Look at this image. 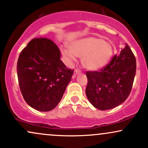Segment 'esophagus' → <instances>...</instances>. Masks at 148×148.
<instances>
[{
	"label": "esophagus",
	"instance_id": "obj_1",
	"mask_svg": "<svg viewBox=\"0 0 148 148\" xmlns=\"http://www.w3.org/2000/svg\"><path fill=\"white\" fill-rule=\"evenodd\" d=\"M79 73H80V71L79 70V69H76L74 71V73H73V77H75L76 76V75H77V74H79Z\"/></svg>",
	"mask_w": 148,
	"mask_h": 148
}]
</instances>
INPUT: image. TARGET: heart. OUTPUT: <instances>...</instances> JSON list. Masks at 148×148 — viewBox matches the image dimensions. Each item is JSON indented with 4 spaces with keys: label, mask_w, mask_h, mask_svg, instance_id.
<instances>
[{
    "label": "heart",
    "mask_w": 148,
    "mask_h": 148,
    "mask_svg": "<svg viewBox=\"0 0 148 148\" xmlns=\"http://www.w3.org/2000/svg\"><path fill=\"white\" fill-rule=\"evenodd\" d=\"M64 58L72 62L76 56L82 57V64L85 69L97 71L107 65L114 54L110 43L98 37H87L77 40L70 44V50L62 49Z\"/></svg>",
    "instance_id": "b5f03b06"
}]
</instances>
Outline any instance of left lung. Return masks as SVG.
Returning <instances> with one entry per match:
<instances>
[{"label":"left lung","mask_w":148,"mask_h":148,"mask_svg":"<svg viewBox=\"0 0 148 148\" xmlns=\"http://www.w3.org/2000/svg\"><path fill=\"white\" fill-rule=\"evenodd\" d=\"M119 55L99 71H88L86 95L100 110H108L122 104L128 98L136 70V58L127 43Z\"/></svg>","instance_id":"1"}]
</instances>
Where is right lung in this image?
Wrapping results in <instances>:
<instances>
[{"mask_svg": "<svg viewBox=\"0 0 148 148\" xmlns=\"http://www.w3.org/2000/svg\"><path fill=\"white\" fill-rule=\"evenodd\" d=\"M60 49L52 40L32 39L22 50L17 62L19 87L25 101L40 112L57 107L74 70L60 60Z\"/></svg>", "mask_w": 148, "mask_h": 148, "instance_id": "1", "label": "right lung"}]
</instances>
